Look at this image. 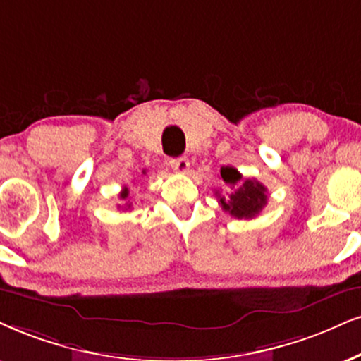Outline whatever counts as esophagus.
Here are the masks:
<instances>
[{
	"mask_svg": "<svg viewBox=\"0 0 361 361\" xmlns=\"http://www.w3.org/2000/svg\"><path fill=\"white\" fill-rule=\"evenodd\" d=\"M169 166H171V169L173 172L177 173H185L189 171V159L185 157H179V159H172L171 162H169Z\"/></svg>",
	"mask_w": 361,
	"mask_h": 361,
	"instance_id": "1",
	"label": "esophagus"
}]
</instances>
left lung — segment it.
<instances>
[{"instance_id":"obj_1","label":"left lung","mask_w":361,"mask_h":361,"mask_svg":"<svg viewBox=\"0 0 361 361\" xmlns=\"http://www.w3.org/2000/svg\"><path fill=\"white\" fill-rule=\"evenodd\" d=\"M221 177L233 189L228 197L219 195V204L231 216L238 219H252L268 204V190L264 185L255 179L243 180L238 169L221 167Z\"/></svg>"}]
</instances>
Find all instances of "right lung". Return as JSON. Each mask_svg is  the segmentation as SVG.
<instances>
[{
    "label": "right lung",
    "mask_w": 361,
    "mask_h": 361,
    "mask_svg": "<svg viewBox=\"0 0 361 361\" xmlns=\"http://www.w3.org/2000/svg\"><path fill=\"white\" fill-rule=\"evenodd\" d=\"M120 197H122V199H127V197H128V189H127V188L123 189L122 192H120ZM126 207H130V204L126 202Z\"/></svg>",
    "instance_id": "right-lung-1"
}]
</instances>
